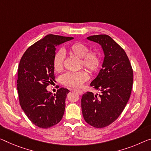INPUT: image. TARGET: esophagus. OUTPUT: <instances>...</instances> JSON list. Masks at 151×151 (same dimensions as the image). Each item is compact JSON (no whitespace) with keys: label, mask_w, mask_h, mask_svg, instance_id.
<instances>
[{"label":"esophagus","mask_w":151,"mask_h":151,"mask_svg":"<svg viewBox=\"0 0 151 151\" xmlns=\"http://www.w3.org/2000/svg\"><path fill=\"white\" fill-rule=\"evenodd\" d=\"M73 90H74V91H76V92H77L79 94H82V93H83L82 90H80V89H78V88H73Z\"/></svg>","instance_id":"34e87169"}]
</instances>
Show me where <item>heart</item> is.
Listing matches in <instances>:
<instances>
[{
  "instance_id": "heart-1",
  "label": "heart",
  "mask_w": 151,
  "mask_h": 151,
  "mask_svg": "<svg viewBox=\"0 0 151 151\" xmlns=\"http://www.w3.org/2000/svg\"><path fill=\"white\" fill-rule=\"evenodd\" d=\"M71 55L80 58L81 66L85 68L91 73L99 71L101 65V58L99 52L94 50H89L87 45L81 42H75L67 48ZM65 55L62 50H58L55 53L52 59L53 69L57 72H60L63 69ZM88 78L85 71H79L76 72H68L63 74L61 78L63 84L70 87H79Z\"/></svg>"
}]
</instances>
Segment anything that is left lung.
Returning a JSON list of instances; mask_svg holds the SVG:
<instances>
[{"label": "left lung", "instance_id": "obj_1", "mask_svg": "<svg viewBox=\"0 0 151 151\" xmlns=\"http://www.w3.org/2000/svg\"><path fill=\"white\" fill-rule=\"evenodd\" d=\"M87 39L101 45L105 58L103 68L90 83L101 94H83L82 114L86 122L101 128L115 122L124 111L131 94L133 70L126 52L109 36L99 34Z\"/></svg>", "mask_w": 151, "mask_h": 151}]
</instances>
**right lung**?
Here are the masks:
<instances>
[{
	"mask_svg": "<svg viewBox=\"0 0 151 151\" xmlns=\"http://www.w3.org/2000/svg\"><path fill=\"white\" fill-rule=\"evenodd\" d=\"M73 38L48 34L29 46L20 60L17 81L19 104L30 121L41 128L55 126L63 116L69 90L61 88L52 94L46 88L55 79L52 59L56 46Z\"/></svg>",
	"mask_w": 151,
	"mask_h": 151,
	"instance_id": "obj_1",
	"label": "right lung"
}]
</instances>
